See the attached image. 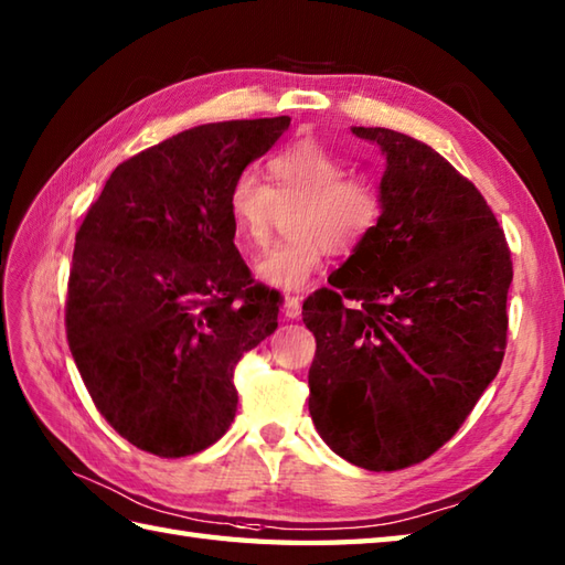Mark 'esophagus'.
Here are the masks:
<instances>
[{
    "mask_svg": "<svg viewBox=\"0 0 565 565\" xmlns=\"http://www.w3.org/2000/svg\"><path fill=\"white\" fill-rule=\"evenodd\" d=\"M301 298L298 296H286L284 298V316L289 318V320H298L301 318Z\"/></svg>",
    "mask_w": 565,
    "mask_h": 565,
    "instance_id": "obj_1",
    "label": "esophagus"
}]
</instances>
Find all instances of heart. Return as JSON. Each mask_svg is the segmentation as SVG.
I'll use <instances>...</instances> for the list:
<instances>
[{
  "label": "heart",
  "instance_id": "1",
  "mask_svg": "<svg viewBox=\"0 0 565 565\" xmlns=\"http://www.w3.org/2000/svg\"><path fill=\"white\" fill-rule=\"evenodd\" d=\"M271 186L255 172H243L231 186V209L237 243L259 249L269 243L279 211H301L291 225L294 239L267 252L255 274L279 291H301L320 271L328 247L352 252L376 231L383 203L379 189L350 170L316 142L276 154L269 162Z\"/></svg>",
  "mask_w": 565,
  "mask_h": 565
}]
</instances>
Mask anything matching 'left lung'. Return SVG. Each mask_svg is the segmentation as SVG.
<instances>
[{"instance_id": "left-lung-1", "label": "left lung", "mask_w": 565, "mask_h": 565, "mask_svg": "<svg viewBox=\"0 0 565 565\" xmlns=\"http://www.w3.org/2000/svg\"><path fill=\"white\" fill-rule=\"evenodd\" d=\"M352 134L386 158L383 213L303 303L308 411L342 459L398 471L449 441L498 376L512 259L481 191L439 152L388 128Z\"/></svg>"}]
</instances>
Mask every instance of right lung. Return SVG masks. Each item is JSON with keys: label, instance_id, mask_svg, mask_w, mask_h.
<instances>
[{"label": "right lung", "instance_id": "1", "mask_svg": "<svg viewBox=\"0 0 565 565\" xmlns=\"http://www.w3.org/2000/svg\"><path fill=\"white\" fill-rule=\"evenodd\" d=\"M289 126L182 130L118 164L79 225L70 352L106 423L142 451L177 459L218 441L235 364L279 326V296L252 286L233 243L227 196Z\"/></svg>", "mask_w": 565, "mask_h": 565}]
</instances>
